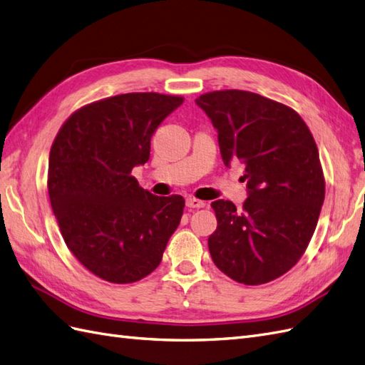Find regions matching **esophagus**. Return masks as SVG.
<instances>
[{
    "instance_id": "esophagus-1",
    "label": "esophagus",
    "mask_w": 365,
    "mask_h": 365,
    "mask_svg": "<svg viewBox=\"0 0 365 365\" xmlns=\"http://www.w3.org/2000/svg\"><path fill=\"white\" fill-rule=\"evenodd\" d=\"M186 207L194 208V210H199V208L205 207V202L195 199V197H188V199H186Z\"/></svg>"
}]
</instances>
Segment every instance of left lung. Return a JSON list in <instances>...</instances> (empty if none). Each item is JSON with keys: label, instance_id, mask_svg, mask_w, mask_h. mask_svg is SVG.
I'll list each match as a JSON object with an SVG mask.
<instances>
[{"label": "left lung", "instance_id": "8db88e82", "mask_svg": "<svg viewBox=\"0 0 365 365\" xmlns=\"http://www.w3.org/2000/svg\"><path fill=\"white\" fill-rule=\"evenodd\" d=\"M195 103L217 129L223 163L245 165L248 188L240 210L211 203L212 262L239 284L272 282L302 257L319 219L325 179L314 138L293 108L255 92L212 91Z\"/></svg>", "mask_w": 365, "mask_h": 365}]
</instances>
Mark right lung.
I'll return each instance as SVG.
<instances>
[{"label":"right lung","instance_id":"right-lung-1","mask_svg":"<svg viewBox=\"0 0 365 365\" xmlns=\"http://www.w3.org/2000/svg\"><path fill=\"white\" fill-rule=\"evenodd\" d=\"M183 103L157 92L121 93L72 112L49 154L48 191L71 253L110 284H133L160 265L185 199L138 186L157 126Z\"/></svg>","mask_w":365,"mask_h":365}]
</instances>
